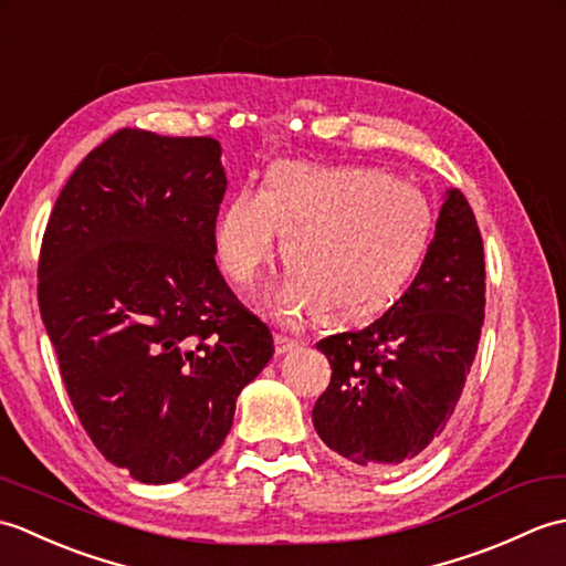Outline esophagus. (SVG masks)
<instances>
[{"mask_svg": "<svg viewBox=\"0 0 566 566\" xmlns=\"http://www.w3.org/2000/svg\"><path fill=\"white\" fill-rule=\"evenodd\" d=\"M296 347H298V340L286 338V335H282V333L274 335V350H276V355L292 353V350H296Z\"/></svg>", "mask_w": 566, "mask_h": 566, "instance_id": "obj_1", "label": "esophagus"}]
</instances>
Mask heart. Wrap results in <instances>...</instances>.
Returning a JSON list of instances; mask_svg holds the SVG:
<instances>
[{
  "label": "heart",
  "instance_id": "b5f03b06",
  "mask_svg": "<svg viewBox=\"0 0 566 566\" xmlns=\"http://www.w3.org/2000/svg\"><path fill=\"white\" fill-rule=\"evenodd\" d=\"M284 235L290 276L276 286L282 314L316 308L328 323L379 314L423 262L432 211L423 191L375 167H323L282 160L262 189L240 187L213 228L223 274L250 286Z\"/></svg>",
  "mask_w": 566,
  "mask_h": 566
}]
</instances>
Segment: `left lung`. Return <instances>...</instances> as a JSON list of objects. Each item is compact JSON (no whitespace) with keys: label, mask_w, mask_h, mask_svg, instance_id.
<instances>
[{"label":"left lung","mask_w":566,"mask_h":566,"mask_svg":"<svg viewBox=\"0 0 566 566\" xmlns=\"http://www.w3.org/2000/svg\"><path fill=\"white\" fill-rule=\"evenodd\" d=\"M482 233L450 189L416 280L363 331L323 338L331 384L314 406L321 440L365 469L416 460L460 401L484 326Z\"/></svg>","instance_id":"1"}]
</instances>
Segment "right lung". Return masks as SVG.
<instances>
[{
  "instance_id": "right-lung-1",
  "label": "right lung",
  "mask_w": 566,
  "mask_h": 566,
  "mask_svg": "<svg viewBox=\"0 0 566 566\" xmlns=\"http://www.w3.org/2000/svg\"><path fill=\"white\" fill-rule=\"evenodd\" d=\"M226 185L219 140L122 128L72 172L43 233L60 377L94 448L143 484L207 462L274 353L216 268Z\"/></svg>"
}]
</instances>
